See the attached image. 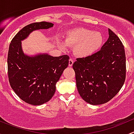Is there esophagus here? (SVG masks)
Instances as JSON below:
<instances>
[{
  "mask_svg": "<svg viewBox=\"0 0 134 134\" xmlns=\"http://www.w3.org/2000/svg\"><path fill=\"white\" fill-rule=\"evenodd\" d=\"M73 60L72 59H69V67H72V65H73Z\"/></svg>",
  "mask_w": 134,
  "mask_h": 134,
  "instance_id": "esophagus-1",
  "label": "esophagus"
}]
</instances>
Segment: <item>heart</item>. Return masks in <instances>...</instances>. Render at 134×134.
<instances>
[{
	"instance_id": "heart-1",
	"label": "heart",
	"mask_w": 134,
	"mask_h": 134,
	"mask_svg": "<svg viewBox=\"0 0 134 134\" xmlns=\"http://www.w3.org/2000/svg\"><path fill=\"white\" fill-rule=\"evenodd\" d=\"M103 36L99 32H94L87 28H76L67 32L65 43L58 40L63 49L68 47H75V54L80 58H87L100 49L103 43Z\"/></svg>"
}]
</instances>
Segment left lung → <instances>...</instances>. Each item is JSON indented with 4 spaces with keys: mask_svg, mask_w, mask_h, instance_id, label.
<instances>
[{
    "mask_svg": "<svg viewBox=\"0 0 134 134\" xmlns=\"http://www.w3.org/2000/svg\"><path fill=\"white\" fill-rule=\"evenodd\" d=\"M109 38L100 51L73 63L76 87L83 100L91 105L105 104L121 89L126 78L124 46L108 28Z\"/></svg>",
    "mask_w": 134,
    "mask_h": 134,
    "instance_id": "obj_1",
    "label": "left lung"
}]
</instances>
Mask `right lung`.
<instances>
[{
    "label": "right lung",
    "mask_w": 134,
    "mask_h": 134,
    "mask_svg": "<svg viewBox=\"0 0 134 134\" xmlns=\"http://www.w3.org/2000/svg\"><path fill=\"white\" fill-rule=\"evenodd\" d=\"M53 26L45 21L30 24L15 36L9 44L8 72L11 87L21 100L34 106L47 102L53 97L56 83L68 66L69 57H56L46 52L26 54L23 50L22 41L34 31Z\"/></svg>",
    "instance_id": "right-lung-1"
}]
</instances>
